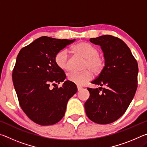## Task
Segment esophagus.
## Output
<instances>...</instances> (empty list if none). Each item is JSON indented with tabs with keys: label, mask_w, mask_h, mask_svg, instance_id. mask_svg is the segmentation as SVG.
<instances>
[{
	"label": "esophagus",
	"mask_w": 147,
	"mask_h": 147,
	"mask_svg": "<svg viewBox=\"0 0 147 147\" xmlns=\"http://www.w3.org/2000/svg\"><path fill=\"white\" fill-rule=\"evenodd\" d=\"M77 89H78V91H80L82 89V88L80 86H77Z\"/></svg>",
	"instance_id": "34e87169"
}]
</instances>
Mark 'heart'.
<instances>
[{"mask_svg":"<svg viewBox=\"0 0 147 147\" xmlns=\"http://www.w3.org/2000/svg\"><path fill=\"white\" fill-rule=\"evenodd\" d=\"M73 50L78 55L86 59L84 69H88L82 73L71 72L67 75V80L77 86H82L91 80L93 74H99L102 73L105 65L103 57L99 55L97 48L86 42H80L73 47ZM56 65L63 71L69 69V59L68 51L66 49L59 51L54 58Z\"/></svg>","mask_w":147,"mask_h":147,"instance_id":"heart-1","label":"heart"}]
</instances>
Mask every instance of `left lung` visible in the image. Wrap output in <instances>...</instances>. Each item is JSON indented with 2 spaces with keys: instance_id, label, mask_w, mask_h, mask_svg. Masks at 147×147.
Returning a JSON list of instances; mask_svg holds the SVG:
<instances>
[{
  "instance_id": "1",
  "label": "left lung",
  "mask_w": 147,
  "mask_h": 147,
  "mask_svg": "<svg viewBox=\"0 0 147 147\" xmlns=\"http://www.w3.org/2000/svg\"><path fill=\"white\" fill-rule=\"evenodd\" d=\"M89 41L100 46L105 66L91 82L100 88H88L90 96L84 104L86 113L94 123L109 124L125 113L134 98L138 88V62L129 47L118 38L104 35Z\"/></svg>"
}]
</instances>
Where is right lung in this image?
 Here are the masks:
<instances>
[{
  "instance_id": "1",
  "label": "right lung",
  "mask_w": 147,
  "mask_h": 147,
  "mask_svg": "<svg viewBox=\"0 0 147 147\" xmlns=\"http://www.w3.org/2000/svg\"><path fill=\"white\" fill-rule=\"evenodd\" d=\"M74 39L47 36L36 39L20 51L12 80L21 108L34 123L52 125L63 118L68 100L77 92L75 84L65 81L64 71L56 65V54Z\"/></svg>"
}]
</instances>
